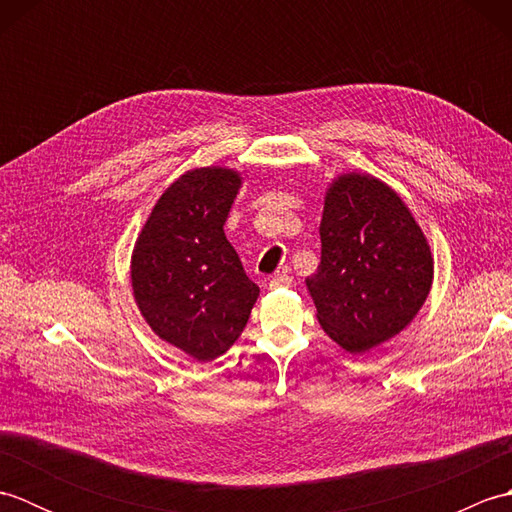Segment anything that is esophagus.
Returning a JSON list of instances; mask_svg holds the SVG:
<instances>
[{"label":"esophagus","mask_w":512,"mask_h":512,"mask_svg":"<svg viewBox=\"0 0 512 512\" xmlns=\"http://www.w3.org/2000/svg\"><path fill=\"white\" fill-rule=\"evenodd\" d=\"M270 290H275V288H288V286H292V277H288V275H275L273 279H270Z\"/></svg>","instance_id":"34e87169"}]
</instances>
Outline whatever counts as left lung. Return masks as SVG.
<instances>
[{"label":"left lung","mask_w":512,"mask_h":512,"mask_svg":"<svg viewBox=\"0 0 512 512\" xmlns=\"http://www.w3.org/2000/svg\"><path fill=\"white\" fill-rule=\"evenodd\" d=\"M319 233L306 288L325 334L365 354L405 330L429 297L433 255L400 195L372 173H341L325 189Z\"/></svg>","instance_id":"8db88e82"}]
</instances>
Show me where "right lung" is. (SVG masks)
Segmentation results:
<instances>
[{
  "instance_id": "add662e5",
  "label": "right lung",
  "mask_w": 512,
  "mask_h": 512,
  "mask_svg": "<svg viewBox=\"0 0 512 512\" xmlns=\"http://www.w3.org/2000/svg\"><path fill=\"white\" fill-rule=\"evenodd\" d=\"M242 173L198 167L171 182L132 253V290L158 339L195 361H213L244 332L259 288L224 235Z\"/></svg>"
}]
</instances>
